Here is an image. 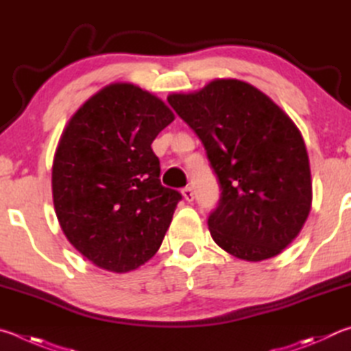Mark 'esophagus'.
Masks as SVG:
<instances>
[{"instance_id": "obj_1", "label": "esophagus", "mask_w": 351, "mask_h": 351, "mask_svg": "<svg viewBox=\"0 0 351 351\" xmlns=\"http://www.w3.org/2000/svg\"><path fill=\"white\" fill-rule=\"evenodd\" d=\"M182 194H183V197H185L186 202H193V200H194V191H193V188H189V186L183 188V189H182Z\"/></svg>"}]
</instances>
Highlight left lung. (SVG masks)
I'll use <instances>...</instances> for the list:
<instances>
[{
  "label": "left lung",
  "mask_w": 351,
  "mask_h": 351,
  "mask_svg": "<svg viewBox=\"0 0 351 351\" xmlns=\"http://www.w3.org/2000/svg\"><path fill=\"white\" fill-rule=\"evenodd\" d=\"M168 101L199 135L219 179V206L208 219L214 242L248 262L280 254L311 210L310 162L298 126L236 78L213 80Z\"/></svg>",
  "instance_id": "1"
}]
</instances>
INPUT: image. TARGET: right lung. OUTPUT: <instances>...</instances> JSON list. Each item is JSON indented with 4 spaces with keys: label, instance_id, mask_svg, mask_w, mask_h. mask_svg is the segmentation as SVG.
I'll return each instance as SVG.
<instances>
[{
    "label": "right lung",
    "instance_id": "right-lung-1",
    "mask_svg": "<svg viewBox=\"0 0 351 351\" xmlns=\"http://www.w3.org/2000/svg\"><path fill=\"white\" fill-rule=\"evenodd\" d=\"M172 120L158 97L112 83L61 134L52 166L55 214L67 241L98 268L132 271L162 245L182 194L160 183L151 145Z\"/></svg>",
    "mask_w": 351,
    "mask_h": 351
}]
</instances>
